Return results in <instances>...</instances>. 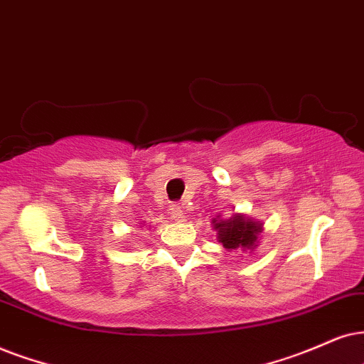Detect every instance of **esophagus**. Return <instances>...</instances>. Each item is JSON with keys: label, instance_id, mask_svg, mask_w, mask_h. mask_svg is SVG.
Here are the masks:
<instances>
[{"label": "esophagus", "instance_id": "obj_1", "mask_svg": "<svg viewBox=\"0 0 364 364\" xmlns=\"http://www.w3.org/2000/svg\"><path fill=\"white\" fill-rule=\"evenodd\" d=\"M169 210H171L169 213H171V218L174 220V222H178V223L185 222L186 213H185V210H183L181 205H171V208Z\"/></svg>", "mask_w": 364, "mask_h": 364}]
</instances>
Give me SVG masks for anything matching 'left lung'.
Returning <instances> with one entry per match:
<instances>
[{
  "label": "left lung",
  "instance_id": "obj_1",
  "mask_svg": "<svg viewBox=\"0 0 364 364\" xmlns=\"http://www.w3.org/2000/svg\"><path fill=\"white\" fill-rule=\"evenodd\" d=\"M216 232V240L227 248L228 252H254L259 245V235L264 230V225L250 216L233 213L230 218L216 216L211 220Z\"/></svg>",
  "mask_w": 364,
  "mask_h": 364
}]
</instances>
